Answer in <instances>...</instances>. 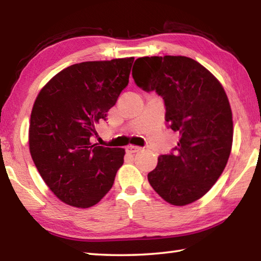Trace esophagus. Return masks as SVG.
I'll use <instances>...</instances> for the list:
<instances>
[{"label": "esophagus", "mask_w": 261, "mask_h": 261, "mask_svg": "<svg viewBox=\"0 0 261 261\" xmlns=\"http://www.w3.org/2000/svg\"><path fill=\"white\" fill-rule=\"evenodd\" d=\"M140 147H138V146H135V145H130V146H127L126 147V152L127 153H131V154H134V153H137V152H139L140 151Z\"/></svg>", "instance_id": "34e87169"}]
</instances>
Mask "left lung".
<instances>
[{"mask_svg": "<svg viewBox=\"0 0 261 261\" xmlns=\"http://www.w3.org/2000/svg\"><path fill=\"white\" fill-rule=\"evenodd\" d=\"M135 64L137 86L162 96L166 121L179 134L174 152L158 158L148 182L169 204H191L210 191L230 155L233 127L228 96L218 79L190 57L145 56Z\"/></svg>", "mask_w": 261, "mask_h": 261, "instance_id": "1", "label": "left lung"}]
</instances>
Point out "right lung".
<instances>
[{"mask_svg":"<svg viewBox=\"0 0 261 261\" xmlns=\"http://www.w3.org/2000/svg\"><path fill=\"white\" fill-rule=\"evenodd\" d=\"M135 57L82 62L55 74L31 113L30 153L42 179L65 204L87 208L112 189L124 148L92 143L129 84Z\"/></svg>","mask_w":261,"mask_h":261,"instance_id":"right-lung-1","label":"right lung"}]
</instances>
